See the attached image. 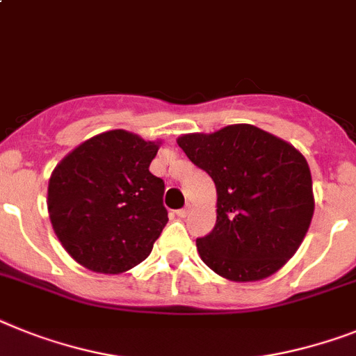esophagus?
<instances>
[{
	"instance_id": "34e87169",
	"label": "esophagus",
	"mask_w": 356,
	"mask_h": 356,
	"mask_svg": "<svg viewBox=\"0 0 356 356\" xmlns=\"http://www.w3.org/2000/svg\"><path fill=\"white\" fill-rule=\"evenodd\" d=\"M175 213H177L179 219H184V217H186V215L190 213V208H181V210H177V211H175Z\"/></svg>"
}]
</instances>
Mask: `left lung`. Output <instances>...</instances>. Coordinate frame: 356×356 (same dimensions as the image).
Segmentation results:
<instances>
[{
	"label": "left lung",
	"mask_w": 356,
	"mask_h": 356,
	"mask_svg": "<svg viewBox=\"0 0 356 356\" xmlns=\"http://www.w3.org/2000/svg\"><path fill=\"white\" fill-rule=\"evenodd\" d=\"M177 143L217 188L215 226L197 238L204 264L235 282L280 270L302 243L315 210L304 155L252 124L188 134Z\"/></svg>",
	"instance_id": "8db88e82"
}]
</instances>
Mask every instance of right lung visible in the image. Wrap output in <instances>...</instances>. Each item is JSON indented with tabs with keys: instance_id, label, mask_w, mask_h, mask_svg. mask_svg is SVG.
Masks as SVG:
<instances>
[{
	"instance_id": "right-lung-1",
	"label": "right lung",
	"mask_w": 356,
	"mask_h": 356,
	"mask_svg": "<svg viewBox=\"0 0 356 356\" xmlns=\"http://www.w3.org/2000/svg\"><path fill=\"white\" fill-rule=\"evenodd\" d=\"M157 150L136 134L110 130L77 146L52 172V228L86 270L122 273L150 255L168 222L163 179L148 170Z\"/></svg>"
}]
</instances>
